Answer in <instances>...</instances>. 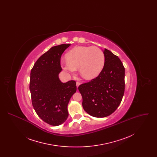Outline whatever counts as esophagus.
Segmentation results:
<instances>
[{"instance_id":"esophagus-1","label":"esophagus","mask_w":157,"mask_h":157,"mask_svg":"<svg viewBox=\"0 0 157 157\" xmlns=\"http://www.w3.org/2000/svg\"><path fill=\"white\" fill-rule=\"evenodd\" d=\"M80 84H81V83L79 82H76V86H77V88L80 85Z\"/></svg>"}]
</instances>
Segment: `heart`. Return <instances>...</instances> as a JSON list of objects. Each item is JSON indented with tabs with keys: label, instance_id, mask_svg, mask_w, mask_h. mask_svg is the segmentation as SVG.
Wrapping results in <instances>:
<instances>
[{
	"label": "heart",
	"instance_id": "obj_1",
	"mask_svg": "<svg viewBox=\"0 0 157 157\" xmlns=\"http://www.w3.org/2000/svg\"><path fill=\"white\" fill-rule=\"evenodd\" d=\"M105 56L98 47L78 46L67 53V59L61 62L62 67L74 74L79 68V73L85 79H92L100 74L104 67Z\"/></svg>",
	"mask_w": 157,
	"mask_h": 157
}]
</instances>
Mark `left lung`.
Instances as JSON below:
<instances>
[{
	"instance_id": "obj_1",
	"label": "left lung",
	"mask_w": 157,
	"mask_h": 157,
	"mask_svg": "<svg viewBox=\"0 0 157 157\" xmlns=\"http://www.w3.org/2000/svg\"><path fill=\"white\" fill-rule=\"evenodd\" d=\"M104 67L100 74L78 87L82 106L90 115H110L121 104L125 91V67L118 56L105 49Z\"/></svg>"
}]
</instances>
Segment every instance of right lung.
<instances>
[{"label": "right lung", "instance_id": "add662e5", "mask_svg": "<svg viewBox=\"0 0 157 157\" xmlns=\"http://www.w3.org/2000/svg\"><path fill=\"white\" fill-rule=\"evenodd\" d=\"M71 44L52 47L43 54L30 72L32 103L37 115L47 124L58 126L68 117L67 105L76 91L75 81L63 83L60 81V58Z\"/></svg>", "mask_w": 157, "mask_h": 157}]
</instances>
